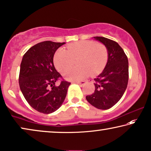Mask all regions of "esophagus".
Returning <instances> with one entry per match:
<instances>
[{"label":"esophagus","instance_id":"esophagus-1","mask_svg":"<svg viewBox=\"0 0 151 151\" xmlns=\"http://www.w3.org/2000/svg\"><path fill=\"white\" fill-rule=\"evenodd\" d=\"M76 83H77L78 84L81 85V86H83V85L86 83L87 81H77Z\"/></svg>","mask_w":151,"mask_h":151}]
</instances>
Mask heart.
Wrapping results in <instances>:
<instances>
[{
  "mask_svg": "<svg viewBox=\"0 0 151 151\" xmlns=\"http://www.w3.org/2000/svg\"><path fill=\"white\" fill-rule=\"evenodd\" d=\"M77 60L79 66L65 71ZM108 61V50L105 45L92 40L75 42L67 46V50L60 48L54 56L55 67L68 81H78L90 74L96 75L101 73Z\"/></svg>",
  "mask_w": 151,
  "mask_h": 151,
  "instance_id": "heart-1",
  "label": "heart"
}]
</instances>
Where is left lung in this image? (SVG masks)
I'll return each instance as SVG.
<instances>
[{"label":"left lung","instance_id":"8db88e82","mask_svg":"<svg viewBox=\"0 0 151 151\" xmlns=\"http://www.w3.org/2000/svg\"><path fill=\"white\" fill-rule=\"evenodd\" d=\"M94 38L107 48L108 61L103 71L94 78V92L87 96L86 99L97 109H108L120 101L127 89L128 58L116 42L104 37Z\"/></svg>","mask_w":151,"mask_h":151}]
</instances>
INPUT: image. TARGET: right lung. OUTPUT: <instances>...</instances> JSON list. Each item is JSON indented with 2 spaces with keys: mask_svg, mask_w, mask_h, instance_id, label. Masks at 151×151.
I'll use <instances>...</instances> for the list:
<instances>
[{
  "mask_svg": "<svg viewBox=\"0 0 151 151\" xmlns=\"http://www.w3.org/2000/svg\"><path fill=\"white\" fill-rule=\"evenodd\" d=\"M65 42H40L26 52L20 64L19 85L23 96L34 109L40 113L51 114L64 101L70 83L62 80L56 70L53 57L56 50Z\"/></svg>",
  "mask_w": 151,
  "mask_h": 151,
  "instance_id": "1",
  "label": "right lung"
}]
</instances>
